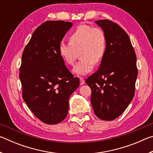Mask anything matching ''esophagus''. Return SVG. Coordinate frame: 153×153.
I'll return each instance as SVG.
<instances>
[{"instance_id": "1", "label": "esophagus", "mask_w": 153, "mask_h": 153, "mask_svg": "<svg viewBox=\"0 0 153 153\" xmlns=\"http://www.w3.org/2000/svg\"><path fill=\"white\" fill-rule=\"evenodd\" d=\"M79 81H80V85H83V84H84V83H85V82H84V79L82 78V77H80L79 78Z\"/></svg>"}]
</instances>
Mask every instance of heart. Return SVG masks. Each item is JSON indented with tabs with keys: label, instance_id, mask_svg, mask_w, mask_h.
I'll return each mask as SVG.
<instances>
[{
	"label": "heart",
	"instance_id": "1",
	"mask_svg": "<svg viewBox=\"0 0 153 153\" xmlns=\"http://www.w3.org/2000/svg\"><path fill=\"white\" fill-rule=\"evenodd\" d=\"M107 50V37L105 32L98 27L79 25L71 33L69 42H61L59 52L67 64L73 65L79 51L80 61L74 68V73L84 76L94 68L95 63L102 60Z\"/></svg>",
	"mask_w": 153,
	"mask_h": 153
}]
</instances>
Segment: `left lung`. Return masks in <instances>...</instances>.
<instances>
[{"label": "left lung", "mask_w": 153, "mask_h": 153, "mask_svg": "<svg viewBox=\"0 0 153 153\" xmlns=\"http://www.w3.org/2000/svg\"><path fill=\"white\" fill-rule=\"evenodd\" d=\"M107 37V50L98 70L86 79L91 104L100 120L111 121L128 107L138 76L136 55L125 30L108 19L96 21Z\"/></svg>", "instance_id": "8db88e82"}]
</instances>
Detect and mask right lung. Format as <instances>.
Wrapping results in <instances>:
<instances>
[{
    "label": "right lung",
    "mask_w": 153,
    "mask_h": 153,
    "mask_svg": "<svg viewBox=\"0 0 153 153\" xmlns=\"http://www.w3.org/2000/svg\"><path fill=\"white\" fill-rule=\"evenodd\" d=\"M72 25L46 21L33 32L23 52L19 69L22 97L36 117L46 124L64 120L69 98L79 85L59 52V44Z\"/></svg>",
    "instance_id": "right-lung-1"
}]
</instances>
